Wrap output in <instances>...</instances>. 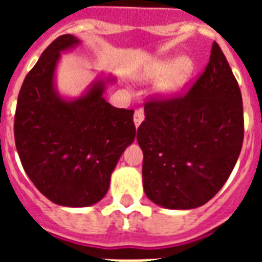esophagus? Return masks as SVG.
<instances>
[{"label":"esophagus","mask_w":262,"mask_h":262,"mask_svg":"<svg viewBox=\"0 0 262 262\" xmlns=\"http://www.w3.org/2000/svg\"><path fill=\"white\" fill-rule=\"evenodd\" d=\"M133 121H135V126L139 127L140 123L144 121V111L141 108L135 111V115H133Z\"/></svg>","instance_id":"1"}]
</instances>
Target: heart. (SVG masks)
Returning <instances> with one entry per match:
<instances>
[{"instance_id": "obj_1", "label": "heart", "mask_w": 262, "mask_h": 262, "mask_svg": "<svg viewBox=\"0 0 262 262\" xmlns=\"http://www.w3.org/2000/svg\"><path fill=\"white\" fill-rule=\"evenodd\" d=\"M194 68V61L186 55L166 58L152 65L144 73L143 79L145 81H162L158 87V94L163 98H171L186 85Z\"/></svg>"}]
</instances>
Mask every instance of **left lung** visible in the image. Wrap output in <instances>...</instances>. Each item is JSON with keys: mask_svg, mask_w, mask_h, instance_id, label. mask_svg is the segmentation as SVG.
<instances>
[{"mask_svg": "<svg viewBox=\"0 0 262 262\" xmlns=\"http://www.w3.org/2000/svg\"><path fill=\"white\" fill-rule=\"evenodd\" d=\"M137 130L143 186L152 203L193 209L223 187L244 143V106L236 79L213 42L205 72L185 96L151 100Z\"/></svg>", "mask_w": 262, "mask_h": 262, "instance_id": "left-lung-1", "label": "left lung"}]
</instances>
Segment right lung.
<instances>
[{"mask_svg": "<svg viewBox=\"0 0 262 262\" xmlns=\"http://www.w3.org/2000/svg\"><path fill=\"white\" fill-rule=\"evenodd\" d=\"M80 39L62 35L43 51L26 76L14 115V143L36 189L62 207H90L106 195L111 174L135 141L133 110L117 108L103 94L111 75H99L77 98L55 84L61 53Z\"/></svg>", "mask_w": 262, "mask_h": 262, "instance_id": "obj_1", "label": "right lung"}]
</instances>
